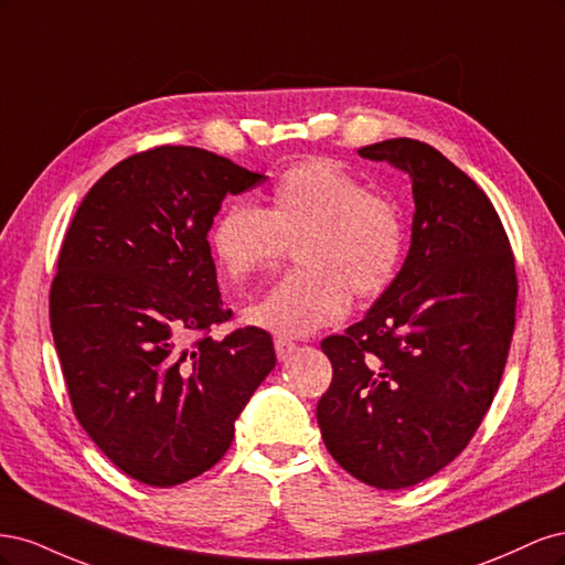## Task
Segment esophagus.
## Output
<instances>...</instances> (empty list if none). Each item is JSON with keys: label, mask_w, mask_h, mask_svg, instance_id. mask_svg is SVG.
I'll list each match as a JSON object with an SVG mask.
<instances>
[{"label": "esophagus", "mask_w": 565, "mask_h": 565, "mask_svg": "<svg viewBox=\"0 0 565 565\" xmlns=\"http://www.w3.org/2000/svg\"><path fill=\"white\" fill-rule=\"evenodd\" d=\"M273 347H276V353H278V361H287L289 355L295 353V349H297V344L292 339H287V337H276V341H273Z\"/></svg>", "instance_id": "1"}]
</instances>
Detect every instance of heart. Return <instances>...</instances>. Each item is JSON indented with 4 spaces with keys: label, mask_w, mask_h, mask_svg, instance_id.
Masks as SVG:
<instances>
[{
    "label": "heart",
    "mask_w": 565,
    "mask_h": 565,
    "mask_svg": "<svg viewBox=\"0 0 565 565\" xmlns=\"http://www.w3.org/2000/svg\"><path fill=\"white\" fill-rule=\"evenodd\" d=\"M299 270L247 306L256 328L306 337L349 313L351 292L380 297L396 280L407 249L401 204L372 193L344 167L303 160L278 177L268 210L245 200L228 202L216 216L210 245L221 270L247 278L276 268L297 245Z\"/></svg>",
    "instance_id": "b5f03b06"
}]
</instances>
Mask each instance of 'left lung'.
Masks as SVG:
<instances>
[{"label": "left lung", "instance_id": "left-lung-1", "mask_svg": "<svg viewBox=\"0 0 565 565\" xmlns=\"http://www.w3.org/2000/svg\"><path fill=\"white\" fill-rule=\"evenodd\" d=\"M358 156L413 179V245L367 316L320 341L332 384L316 417L341 469L401 490L448 467L481 426L507 365L519 282L500 214L443 152L388 139Z\"/></svg>", "mask_w": 565, "mask_h": 565}]
</instances>
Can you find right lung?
I'll return each instance as SVG.
<instances>
[{
    "instance_id": "obj_1",
    "label": "right lung",
    "mask_w": 565,
    "mask_h": 565,
    "mask_svg": "<svg viewBox=\"0 0 565 565\" xmlns=\"http://www.w3.org/2000/svg\"><path fill=\"white\" fill-rule=\"evenodd\" d=\"M264 174L195 146L117 162L84 195L58 254L49 320L82 429L146 486L191 481L226 455L276 367L273 339L231 320L207 243L228 193Z\"/></svg>"
}]
</instances>
